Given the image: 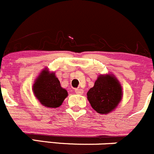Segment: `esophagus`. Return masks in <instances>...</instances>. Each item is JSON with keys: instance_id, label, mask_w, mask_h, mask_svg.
<instances>
[{"instance_id": "34e87169", "label": "esophagus", "mask_w": 154, "mask_h": 154, "mask_svg": "<svg viewBox=\"0 0 154 154\" xmlns=\"http://www.w3.org/2000/svg\"><path fill=\"white\" fill-rule=\"evenodd\" d=\"M75 92L77 94H82L83 92H84V91L81 88H75Z\"/></svg>"}]
</instances>
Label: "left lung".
Instances as JSON below:
<instances>
[{
  "mask_svg": "<svg viewBox=\"0 0 154 154\" xmlns=\"http://www.w3.org/2000/svg\"><path fill=\"white\" fill-rule=\"evenodd\" d=\"M92 108L100 114H107L115 109L122 96V87L112 75H100L87 93Z\"/></svg>",
  "mask_w": 154,
  "mask_h": 154,
  "instance_id": "8db88e82",
  "label": "left lung"
}]
</instances>
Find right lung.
Here are the masks:
<instances>
[{"mask_svg": "<svg viewBox=\"0 0 154 154\" xmlns=\"http://www.w3.org/2000/svg\"><path fill=\"white\" fill-rule=\"evenodd\" d=\"M33 91L43 106L50 108L59 107L68 93L60 86L54 73L43 70L33 85Z\"/></svg>", "mask_w": 154, "mask_h": 154, "instance_id": "add662e5", "label": "right lung"}]
</instances>
